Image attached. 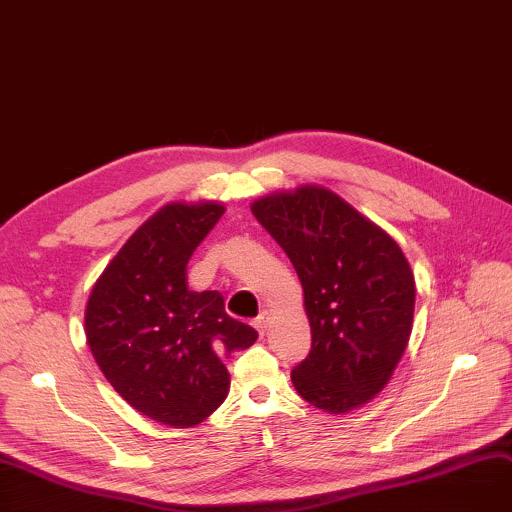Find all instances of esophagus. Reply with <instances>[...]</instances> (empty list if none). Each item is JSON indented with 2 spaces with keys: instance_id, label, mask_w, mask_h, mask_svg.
Segmentation results:
<instances>
[{
  "instance_id": "obj_1",
  "label": "esophagus",
  "mask_w": 512,
  "mask_h": 512,
  "mask_svg": "<svg viewBox=\"0 0 512 512\" xmlns=\"http://www.w3.org/2000/svg\"><path fill=\"white\" fill-rule=\"evenodd\" d=\"M269 319H271V315H269L267 311H263V313L253 321V327L259 331V335H263V333L267 331V327H269Z\"/></svg>"
}]
</instances>
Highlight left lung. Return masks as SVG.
<instances>
[{"label":"left lung","instance_id":"obj_1","mask_svg":"<svg viewBox=\"0 0 512 512\" xmlns=\"http://www.w3.org/2000/svg\"><path fill=\"white\" fill-rule=\"evenodd\" d=\"M251 212L304 292L313 344L292 370L294 389L329 414L368 403L389 383L412 333L416 282L401 247L319 185L269 193Z\"/></svg>","mask_w":512,"mask_h":512}]
</instances>
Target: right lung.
<instances>
[{
	"instance_id": "right-lung-1",
	"label": "right lung",
	"mask_w": 512,
	"mask_h": 512,
	"mask_svg": "<svg viewBox=\"0 0 512 512\" xmlns=\"http://www.w3.org/2000/svg\"><path fill=\"white\" fill-rule=\"evenodd\" d=\"M222 214L216 201L166 203L129 236L86 304V342L102 374L164 426L189 428L216 412L230 389L224 358L257 339L224 311L220 292L187 286L189 257Z\"/></svg>"
}]
</instances>
